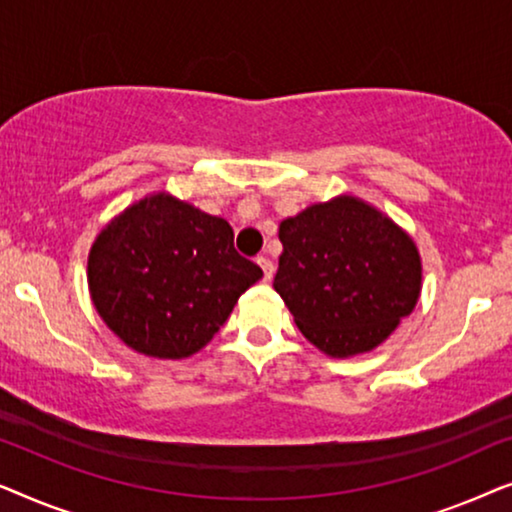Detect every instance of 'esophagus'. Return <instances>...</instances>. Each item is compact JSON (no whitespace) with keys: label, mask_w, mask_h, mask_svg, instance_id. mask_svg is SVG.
Listing matches in <instances>:
<instances>
[{"label":"esophagus","mask_w":512,"mask_h":512,"mask_svg":"<svg viewBox=\"0 0 512 512\" xmlns=\"http://www.w3.org/2000/svg\"><path fill=\"white\" fill-rule=\"evenodd\" d=\"M256 263L261 265V270H263V279H265V282H270L272 275H275V263H272L268 256H258V258H256Z\"/></svg>","instance_id":"esophagus-1"}]
</instances>
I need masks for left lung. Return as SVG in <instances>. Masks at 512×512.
<instances>
[{"instance_id": "8db88e82", "label": "left lung", "mask_w": 512, "mask_h": 512, "mask_svg": "<svg viewBox=\"0 0 512 512\" xmlns=\"http://www.w3.org/2000/svg\"><path fill=\"white\" fill-rule=\"evenodd\" d=\"M275 291L300 333L328 356L368 352L415 310V242L366 202L335 198L279 223Z\"/></svg>"}]
</instances>
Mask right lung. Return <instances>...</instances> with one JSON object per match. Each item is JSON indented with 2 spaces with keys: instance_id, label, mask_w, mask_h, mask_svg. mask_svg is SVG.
<instances>
[{
  "instance_id": "add662e5",
  "label": "right lung",
  "mask_w": 512,
  "mask_h": 512,
  "mask_svg": "<svg viewBox=\"0 0 512 512\" xmlns=\"http://www.w3.org/2000/svg\"><path fill=\"white\" fill-rule=\"evenodd\" d=\"M263 277L237 254L233 228L165 193L116 216L88 258L90 296L125 345L184 359L207 345L237 298Z\"/></svg>"
}]
</instances>
